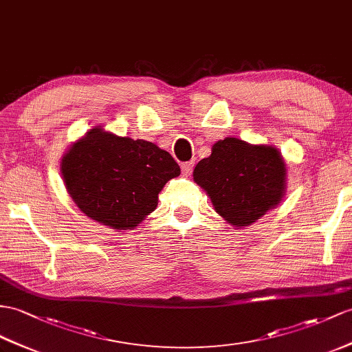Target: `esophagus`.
<instances>
[{
	"label": "esophagus",
	"mask_w": 352,
	"mask_h": 352,
	"mask_svg": "<svg viewBox=\"0 0 352 352\" xmlns=\"http://www.w3.org/2000/svg\"><path fill=\"white\" fill-rule=\"evenodd\" d=\"M192 167H194V161H188L182 164V173L185 176H190L192 173Z\"/></svg>",
	"instance_id": "obj_1"
}]
</instances>
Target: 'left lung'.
<instances>
[{"label": "left lung", "instance_id": "8db88e82", "mask_svg": "<svg viewBox=\"0 0 352 352\" xmlns=\"http://www.w3.org/2000/svg\"><path fill=\"white\" fill-rule=\"evenodd\" d=\"M194 182L213 209L237 228L252 226L275 209L287 191V164L273 144H251L226 137L194 168Z\"/></svg>", "mask_w": 352, "mask_h": 352}]
</instances>
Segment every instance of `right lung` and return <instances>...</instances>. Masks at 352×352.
<instances>
[{
  "mask_svg": "<svg viewBox=\"0 0 352 352\" xmlns=\"http://www.w3.org/2000/svg\"><path fill=\"white\" fill-rule=\"evenodd\" d=\"M181 175L164 149L91 128L61 158L67 192L88 218L115 231L133 230L155 210L158 194Z\"/></svg>",
  "mask_w": 352,
  "mask_h": 352,
  "instance_id": "obj_1",
  "label": "right lung"
}]
</instances>
